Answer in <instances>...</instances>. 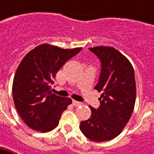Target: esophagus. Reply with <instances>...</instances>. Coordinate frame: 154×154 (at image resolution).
<instances>
[{"instance_id":"34e87169","label":"esophagus","mask_w":154,"mask_h":154,"mask_svg":"<svg viewBox=\"0 0 154 154\" xmlns=\"http://www.w3.org/2000/svg\"><path fill=\"white\" fill-rule=\"evenodd\" d=\"M73 104L74 106H80V105L82 104V103H80L79 101H76V100H73Z\"/></svg>"}]
</instances>
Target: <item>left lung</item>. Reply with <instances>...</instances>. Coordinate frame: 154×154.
I'll list each match as a JSON object with an SVG mask.
<instances>
[{
    "instance_id": "left-lung-1",
    "label": "left lung",
    "mask_w": 154,
    "mask_h": 154,
    "mask_svg": "<svg viewBox=\"0 0 154 154\" xmlns=\"http://www.w3.org/2000/svg\"><path fill=\"white\" fill-rule=\"evenodd\" d=\"M101 62L98 83L94 87L102 92L100 106H90L92 115L80 122L84 135L95 142L114 139L120 134L133 113L136 86L131 62L113 47L89 48Z\"/></svg>"
}]
</instances>
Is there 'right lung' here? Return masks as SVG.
I'll list each match as a JSON object with an SVG mask.
<instances>
[{"label": "right lung", "mask_w": 154, "mask_h": 154, "mask_svg": "<svg viewBox=\"0 0 154 154\" xmlns=\"http://www.w3.org/2000/svg\"><path fill=\"white\" fill-rule=\"evenodd\" d=\"M82 48L62 49L38 45L28 52L16 70L13 82L15 108L29 128L49 132L59 124L62 113L72 99L51 92V84L64 63Z\"/></svg>", "instance_id": "right-lung-1"}]
</instances>
